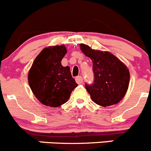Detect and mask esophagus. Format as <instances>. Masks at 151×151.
Here are the masks:
<instances>
[{"instance_id": "esophagus-1", "label": "esophagus", "mask_w": 151, "mask_h": 151, "mask_svg": "<svg viewBox=\"0 0 151 151\" xmlns=\"http://www.w3.org/2000/svg\"><path fill=\"white\" fill-rule=\"evenodd\" d=\"M76 82H77V83L80 84V83H82V82H83V78H82L81 76H78L76 78Z\"/></svg>"}]
</instances>
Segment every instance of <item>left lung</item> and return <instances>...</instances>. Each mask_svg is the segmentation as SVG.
Instances as JSON below:
<instances>
[{"mask_svg":"<svg viewBox=\"0 0 151 151\" xmlns=\"http://www.w3.org/2000/svg\"><path fill=\"white\" fill-rule=\"evenodd\" d=\"M80 47L92 61L94 83H86L85 87L93 102L104 107L117 104L124 98L129 85L127 67L109 52L93 50L85 44Z\"/></svg>","mask_w":151,"mask_h":151,"instance_id":"obj_1","label":"left lung"}]
</instances>
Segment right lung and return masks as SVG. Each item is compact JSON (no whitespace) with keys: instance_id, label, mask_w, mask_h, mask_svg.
<instances>
[{"instance_id":"obj_1","label":"right lung","mask_w":151,"mask_h":151,"mask_svg":"<svg viewBox=\"0 0 151 151\" xmlns=\"http://www.w3.org/2000/svg\"><path fill=\"white\" fill-rule=\"evenodd\" d=\"M66 53L64 45L45 47L34 59L28 72L31 91L44 105L58 107L65 104L78 86L69 67L61 63Z\"/></svg>"}]
</instances>
